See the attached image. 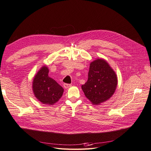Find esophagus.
Listing matches in <instances>:
<instances>
[{
    "label": "esophagus",
    "mask_w": 151,
    "mask_h": 151,
    "mask_svg": "<svg viewBox=\"0 0 151 151\" xmlns=\"http://www.w3.org/2000/svg\"><path fill=\"white\" fill-rule=\"evenodd\" d=\"M71 86V84H66V83H65V84H63V86H64L65 88H68Z\"/></svg>",
    "instance_id": "1"
}]
</instances>
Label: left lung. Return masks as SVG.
Wrapping results in <instances>:
<instances>
[{
  "instance_id": "left-lung-1",
  "label": "left lung",
  "mask_w": 151,
  "mask_h": 151,
  "mask_svg": "<svg viewBox=\"0 0 151 151\" xmlns=\"http://www.w3.org/2000/svg\"><path fill=\"white\" fill-rule=\"evenodd\" d=\"M117 85L115 71L104 59L97 58L91 62L88 81L81 88L93 104L99 105L112 97Z\"/></svg>"
}]
</instances>
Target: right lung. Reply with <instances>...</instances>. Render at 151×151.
Listing matches in <instances>:
<instances>
[{"label": "right lung", "mask_w": 151, "mask_h": 151, "mask_svg": "<svg viewBox=\"0 0 151 151\" xmlns=\"http://www.w3.org/2000/svg\"><path fill=\"white\" fill-rule=\"evenodd\" d=\"M49 70L43 66L34 76L32 90L36 98L44 104L54 105L62 96L64 89L58 83L48 76Z\"/></svg>", "instance_id": "obj_1"}]
</instances>
